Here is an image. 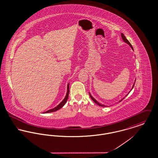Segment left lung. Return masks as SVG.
I'll return each mask as SVG.
<instances>
[{
    "instance_id": "1",
    "label": "left lung",
    "mask_w": 158,
    "mask_h": 158,
    "mask_svg": "<svg viewBox=\"0 0 158 158\" xmlns=\"http://www.w3.org/2000/svg\"><path fill=\"white\" fill-rule=\"evenodd\" d=\"M121 37H122L123 40L124 41V43H127V44H128V45H130V47H131V48H132V50H133V48L132 45H131V44L130 43V42H129V41H128L127 40V38H126V37L124 36V35L123 33H121ZM135 83H134V84H133V86H132V88H131V90L133 89V87H134V86H135ZM131 90H130V91H131ZM130 92H129L128 93H130ZM128 94H127V95ZM127 95H126V97ZM89 96H90V97L91 98V99H92L94 101V102H95L97 104H98L99 106H106L105 105H103V104H101L99 103L98 101H97V100H96L95 98H94V97H92V96L90 95V92H89ZM125 97H124V98H125ZM124 98H122V99H121L120 101L119 102H121V101L123 99H124Z\"/></svg>"
}]
</instances>
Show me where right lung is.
I'll list each match as a JSON object with an SVG mask.
<instances>
[{"mask_svg": "<svg viewBox=\"0 0 158 158\" xmlns=\"http://www.w3.org/2000/svg\"><path fill=\"white\" fill-rule=\"evenodd\" d=\"M69 83L68 84V86H67V93H66V97L65 98L63 99V100L60 102V104L59 105H57V106H56L55 108H52L51 110H49L47 111H45L44 113H52V112H55L59 110H60L61 108H62L64 104H66L67 100H68V97H69Z\"/></svg>", "mask_w": 158, "mask_h": 158, "instance_id": "obj_1", "label": "right lung"}]
</instances>
